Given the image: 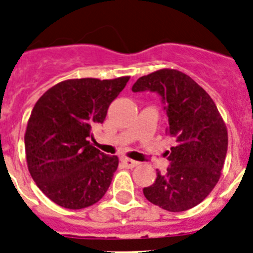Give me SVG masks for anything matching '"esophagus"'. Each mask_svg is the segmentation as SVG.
I'll return each mask as SVG.
<instances>
[{"mask_svg":"<svg viewBox=\"0 0 253 253\" xmlns=\"http://www.w3.org/2000/svg\"><path fill=\"white\" fill-rule=\"evenodd\" d=\"M122 163H124L125 166H126V168H128V169H132V168H135V166H137L138 164H140V163H137V161L132 160V159H128V158L122 159Z\"/></svg>","mask_w":253,"mask_h":253,"instance_id":"esophagus-1","label":"esophagus"}]
</instances>
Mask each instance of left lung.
I'll list each match as a JSON object with an SVG mask.
<instances>
[{"mask_svg": "<svg viewBox=\"0 0 253 253\" xmlns=\"http://www.w3.org/2000/svg\"><path fill=\"white\" fill-rule=\"evenodd\" d=\"M133 92H158L168 115L166 135L174 140L165 175L158 171L143 195L169 211H184L203 202L219 180L228 132L211 95L185 73L160 69L137 79Z\"/></svg>", "mask_w": 253, "mask_h": 253, "instance_id": "8db88e82", "label": "left lung"}]
</instances>
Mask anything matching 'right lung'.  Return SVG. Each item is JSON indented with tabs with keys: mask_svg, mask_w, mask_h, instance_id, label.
Here are the masks:
<instances>
[{
	"mask_svg": "<svg viewBox=\"0 0 253 253\" xmlns=\"http://www.w3.org/2000/svg\"><path fill=\"white\" fill-rule=\"evenodd\" d=\"M128 79H68L34 106L25 132L27 168L39 189L58 206L87 208L110 188L118 158L95 149L88 137L103 124Z\"/></svg>",
	"mask_w": 253,
	"mask_h": 253,
	"instance_id": "add662e5",
	"label": "right lung"
}]
</instances>
